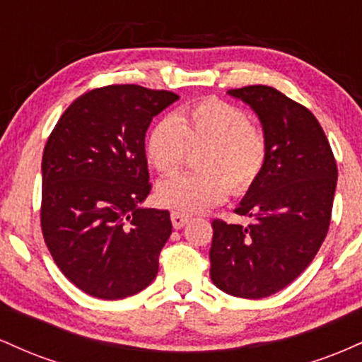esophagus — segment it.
Instances as JSON below:
<instances>
[{
  "label": "esophagus",
  "instance_id": "esophagus-1",
  "mask_svg": "<svg viewBox=\"0 0 362 362\" xmlns=\"http://www.w3.org/2000/svg\"><path fill=\"white\" fill-rule=\"evenodd\" d=\"M172 224L175 230H180V228H184L187 223H189V216H185L184 213H178V211H173L172 214Z\"/></svg>",
  "mask_w": 362,
  "mask_h": 362
}]
</instances>
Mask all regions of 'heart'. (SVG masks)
<instances>
[{"label":"heart","instance_id":"heart-1","mask_svg":"<svg viewBox=\"0 0 362 362\" xmlns=\"http://www.w3.org/2000/svg\"><path fill=\"white\" fill-rule=\"evenodd\" d=\"M199 173H182L158 185L163 206L180 213H201L255 184L267 161V139L240 107L206 100L185 107L173 117L158 120L146 138V158L161 175H172L184 165L190 149Z\"/></svg>","mask_w":362,"mask_h":362}]
</instances>
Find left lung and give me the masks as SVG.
Returning <instances> with one entry per match:
<instances>
[{
  "instance_id": "left-lung-1",
  "label": "left lung",
  "mask_w": 362,
  "mask_h": 362,
  "mask_svg": "<svg viewBox=\"0 0 362 362\" xmlns=\"http://www.w3.org/2000/svg\"><path fill=\"white\" fill-rule=\"evenodd\" d=\"M228 95L255 112L267 161L236 214L247 226L213 221L211 279L236 298L260 300L291 284L315 259L330 224L337 165L322 126L306 107L265 85Z\"/></svg>"
}]
</instances>
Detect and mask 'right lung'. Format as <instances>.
Returning a JSON list of instances; mask_svg holds the SVG:
<instances>
[{
	"mask_svg": "<svg viewBox=\"0 0 362 362\" xmlns=\"http://www.w3.org/2000/svg\"><path fill=\"white\" fill-rule=\"evenodd\" d=\"M178 100L165 90L110 85L66 109L42 156V235L76 288L122 300L151 284L172 235L168 211L148 197L144 138L155 115Z\"/></svg>",
	"mask_w": 362,
	"mask_h": 362,
	"instance_id": "1",
	"label": "right lung"
}]
</instances>
